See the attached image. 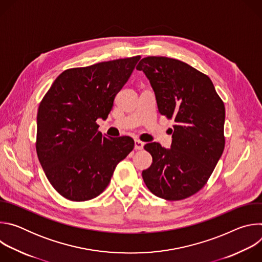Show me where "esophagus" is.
I'll list each match as a JSON object with an SVG mask.
<instances>
[{"label": "esophagus", "mask_w": 262, "mask_h": 262, "mask_svg": "<svg viewBox=\"0 0 262 262\" xmlns=\"http://www.w3.org/2000/svg\"><path fill=\"white\" fill-rule=\"evenodd\" d=\"M144 145H145V143L141 142L140 140L135 141V149H136V150H141V149L144 148Z\"/></svg>", "instance_id": "1"}]
</instances>
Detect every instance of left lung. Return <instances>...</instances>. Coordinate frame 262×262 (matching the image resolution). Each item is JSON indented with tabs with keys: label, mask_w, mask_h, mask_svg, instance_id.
<instances>
[{
	"label": "left lung",
	"mask_w": 262,
	"mask_h": 262,
	"mask_svg": "<svg viewBox=\"0 0 262 262\" xmlns=\"http://www.w3.org/2000/svg\"><path fill=\"white\" fill-rule=\"evenodd\" d=\"M149 80L159 112L173 118L171 148L152 142L144 146L152 164L142 172L148 190L177 201L199 192L225 147V106L211 80L184 62L146 57L137 65Z\"/></svg>",
	"instance_id": "left-lung-1"
}]
</instances>
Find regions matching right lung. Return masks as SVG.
Segmentation results:
<instances>
[{"label": "right lung", "instance_id": "1", "mask_svg": "<svg viewBox=\"0 0 262 262\" xmlns=\"http://www.w3.org/2000/svg\"><path fill=\"white\" fill-rule=\"evenodd\" d=\"M140 56L63 71L37 113L36 151L54 189L71 201L100 195L118 163L134 149L130 137L106 138L96 120H105L114 98Z\"/></svg>", "mask_w": 262, "mask_h": 262}]
</instances>
